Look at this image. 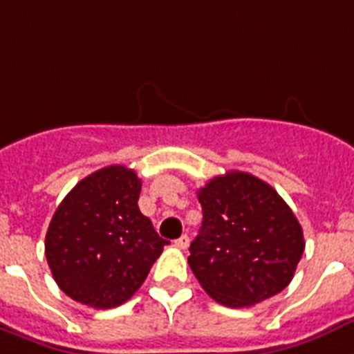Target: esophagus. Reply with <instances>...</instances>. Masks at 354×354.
I'll list each match as a JSON object with an SVG mask.
<instances>
[{
	"label": "esophagus",
	"mask_w": 354,
	"mask_h": 354,
	"mask_svg": "<svg viewBox=\"0 0 354 354\" xmlns=\"http://www.w3.org/2000/svg\"><path fill=\"white\" fill-rule=\"evenodd\" d=\"M175 245L179 249L188 248V245H190V238H188V234H183L180 238H177V240H175Z\"/></svg>",
	"instance_id": "1"
}]
</instances>
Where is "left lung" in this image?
<instances>
[{
	"mask_svg": "<svg viewBox=\"0 0 354 354\" xmlns=\"http://www.w3.org/2000/svg\"><path fill=\"white\" fill-rule=\"evenodd\" d=\"M197 199L203 223L188 264L212 299L242 308L288 286L305 238L292 208L268 183L229 171L199 188Z\"/></svg>",
	"mask_w": 354,
	"mask_h": 354,
	"instance_id": "8db88e82",
	"label": "left lung"
}]
</instances>
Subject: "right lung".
<instances>
[{"instance_id": "obj_1", "label": "right lung", "mask_w": 354, "mask_h": 354, "mask_svg": "<svg viewBox=\"0 0 354 354\" xmlns=\"http://www.w3.org/2000/svg\"><path fill=\"white\" fill-rule=\"evenodd\" d=\"M142 180L127 166H106L73 186L55 210L46 259L68 297L114 308L146 281L166 240L140 212Z\"/></svg>"}]
</instances>
